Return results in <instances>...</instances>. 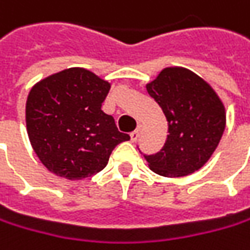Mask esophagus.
Listing matches in <instances>:
<instances>
[{"mask_svg":"<svg viewBox=\"0 0 250 250\" xmlns=\"http://www.w3.org/2000/svg\"><path fill=\"white\" fill-rule=\"evenodd\" d=\"M139 132H141V125L135 129L133 132H131V141L132 142H136L138 141V138H139Z\"/></svg>","mask_w":250,"mask_h":250,"instance_id":"34e87169","label":"esophagus"}]
</instances>
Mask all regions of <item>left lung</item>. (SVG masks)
<instances>
[{"label":"left lung","instance_id":"1","mask_svg":"<svg viewBox=\"0 0 250 250\" xmlns=\"http://www.w3.org/2000/svg\"><path fill=\"white\" fill-rule=\"evenodd\" d=\"M146 91L162 108L168 125L166 144L156 155L145 156L147 166L165 177L193 174L215 152L227 125L222 100L191 70L166 67Z\"/></svg>","mask_w":250,"mask_h":250}]
</instances>
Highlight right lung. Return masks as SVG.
Returning a JSON list of instances; mask_svg holds the SVG:
<instances>
[{"instance_id": "add662e5", "label": "right lung", "mask_w": 250, "mask_h": 250, "mask_svg": "<svg viewBox=\"0 0 250 250\" xmlns=\"http://www.w3.org/2000/svg\"><path fill=\"white\" fill-rule=\"evenodd\" d=\"M111 83L83 67L50 74L31 88L25 119L32 149L44 167L82 180L105 167L114 147L129 141L101 106Z\"/></svg>"}]
</instances>
